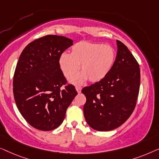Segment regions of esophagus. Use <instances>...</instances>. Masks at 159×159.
Wrapping results in <instances>:
<instances>
[{"label": "esophagus", "mask_w": 159, "mask_h": 159, "mask_svg": "<svg viewBox=\"0 0 159 159\" xmlns=\"http://www.w3.org/2000/svg\"><path fill=\"white\" fill-rule=\"evenodd\" d=\"M75 89H76V91H77L78 93L81 92V87H80V86H75Z\"/></svg>", "instance_id": "34e87169"}]
</instances>
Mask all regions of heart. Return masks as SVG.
Returning a JSON list of instances; mask_svg holds the SVG:
<instances>
[{"label": "heart", "mask_w": 159, "mask_h": 159, "mask_svg": "<svg viewBox=\"0 0 159 159\" xmlns=\"http://www.w3.org/2000/svg\"><path fill=\"white\" fill-rule=\"evenodd\" d=\"M115 60V51L108 44L81 41L73 46L71 54L63 53L60 57V66L65 76L71 79L80 70L82 73L72 81L81 84L89 79L96 83L108 74Z\"/></svg>", "instance_id": "b5f03b06"}]
</instances>
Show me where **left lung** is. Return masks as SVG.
I'll return each instance as SVG.
<instances>
[{"mask_svg":"<svg viewBox=\"0 0 159 159\" xmlns=\"http://www.w3.org/2000/svg\"><path fill=\"white\" fill-rule=\"evenodd\" d=\"M117 56L108 74L81 91L86 97L85 119L98 131L112 130L123 124L133 113L139 93V64L122 42L117 40Z\"/></svg>","mask_w":159,"mask_h":159,"instance_id":"left-lung-1","label":"left lung"}]
</instances>
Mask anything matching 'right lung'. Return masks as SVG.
I'll use <instances>...</instances> for the list:
<instances>
[{"mask_svg":"<svg viewBox=\"0 0 159 159\" xmlns=\"http://www.w3.org/2000/svg\"><path fill=\"white\" fill-rule=\"evenodd\" d=\"M73 42L62 36H44L30 42L18 60L13 80L16 104L26 121L39 130L59 127L78 93L74 86L66 85L59 62Z\"/></svg>","mask_w":159,"mask_h":159,"instance_id":"right-lung-1","label":"right lung"}]
</instances>
